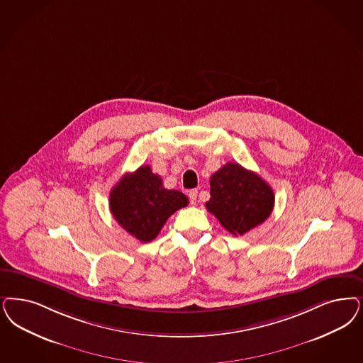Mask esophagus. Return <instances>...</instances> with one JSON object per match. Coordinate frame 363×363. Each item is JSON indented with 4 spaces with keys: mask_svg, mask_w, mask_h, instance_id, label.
Here are the masks:
<instances>
[{
    "mask_svg": "<svg viewBox=\"0 0 363 363\" xmlns=\"http://www.w3.org/2000/svg\"><path fill=\"white\" fill-rule=\"evenodd\" d=\"M197 197H199V191L196 189H191L189 191V199H190V203L191 205H196L197 203Z\"/></svg>",
    "mask_w": 363,
    "mask_h": 363,
    "instance_id": "esophagus-1",
    "label": "esophagus"
}]
</instances>
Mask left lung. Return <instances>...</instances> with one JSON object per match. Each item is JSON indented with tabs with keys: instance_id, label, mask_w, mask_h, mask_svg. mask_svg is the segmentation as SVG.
Masks as SVG:
<instances>
[{
	"instance_id": "1",
	"label": "left lung",
	"mask_w": 363,
	"mask_h": 363,
	"mask_svg": "<svg viewBox=\"0 0 363 363\" xmlns=\"http://www.w3.org/2000/svg\"><path fill=\"white\" fill-rule=\"evenodd\" d=\"M274 205L272 188L238 163L228 162L211 177V200L205 206L235 236L263 224Z\"/></svg>"
}]
</instances>
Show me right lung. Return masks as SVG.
Masks as SVG:
<instances>
[{
    "instance_id": "obj_1",
    "label": "right lung",
    "mask_w": 363,
    "mask_h": 363,
    "mask_svg": "<svg viewBox=\"0 0 363 363\" xmlns=\"http://www.w3.org/2000/svg\"><path fill=\"white\" fill-rule=\"evenodd\" d=\"M188 203L184 193L163 188L162 178L150 166L123 175L110 193L113 218L142 242L157 238L167 218Z\"/></svg>"
}]
</instances>
